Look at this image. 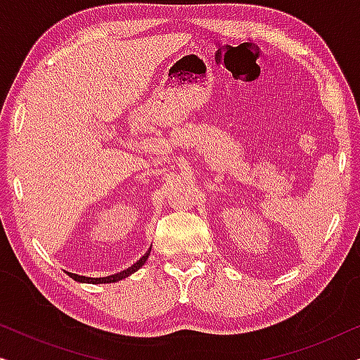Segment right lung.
Wrapping results in <instances>:
<instances>
[{
    "label": "right lung",
    "instance_id": "add662e5",
    "mask_svg": "<svg viewBox=\"0 0 360 360\" xmlns=\"http://www.w3.org/2000/svg\"><path fill=\"white\" fill-rule=\"evenodd\" d=\"M150 250H147L146 255H142V259L137 260L134 265H131L129 269L122 270L120 274H115V275H110V277H103V278H90V277H80V275H75V274H68L73 280H77V282H85V283H112V282H117V280H122L126 277H129L131 274H134L136 270H139L142 265L146 264L147 257H149Z\"/></svg>",
    "mask_w": 360,
    "mask_h": 360
}]
</instances>
